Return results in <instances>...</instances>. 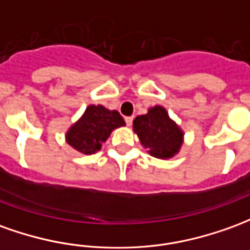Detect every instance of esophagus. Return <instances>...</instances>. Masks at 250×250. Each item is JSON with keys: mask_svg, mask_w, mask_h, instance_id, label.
I'll return each mask as SVG.
<instances>
[{"mask_svg": "<svg viewBox=\"0 0 250 250\" xmlns=\"http://www.w3.org/2000/svg\"><path fill=\"white\" fill-rule=\"evenodd\" d=\"M125 120V125H132V120H134V118H132V116H127Z\"/></svg>", "mask_w": 250, "mask_h": 250, "instance_id": "1", "label": "esophagus"}]
</instances>
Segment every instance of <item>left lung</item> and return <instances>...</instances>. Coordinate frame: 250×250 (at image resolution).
<instances>
[{"mask_svg": "<svg viewBox=\"0 0 250 250\" xmlns=\"http://www.w3.org/2000/svg\"><path fill=\"white\" fill-rule=\"evenodd\" d=\"M132 128L139 141L155 158L173 157L183 145V131L169 118L167 109L155 105L146 115L134 119Z\"/></svg>", "mask_w": 250, "mask_h": 250, "instance_id": "8db88e82", "label": "left lung"}]
</instances>
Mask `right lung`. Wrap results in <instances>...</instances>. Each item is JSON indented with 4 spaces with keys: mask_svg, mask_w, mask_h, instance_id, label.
Masks as SVG:
<instances>
[{
    "mask_svg": "<svg viewBox=\"0 0 250 250\" xmlns=\"http://www.w3.org/2000/svg\"><path fill=\"white\" fill-rule=\"evenodd\" d=\"M125 125L118 111H109L103 105H89L83 118L67 131L66 141L77 151L92 154L101 149L115 128Z\"/></svg>",
    "mask_w": 250,
    "mask_h": 250,
    "instance_id": "right-lung-1",
    "label": "right lung"
}]
</instances>
